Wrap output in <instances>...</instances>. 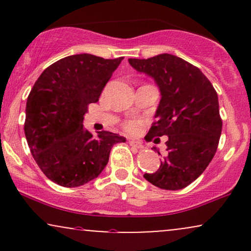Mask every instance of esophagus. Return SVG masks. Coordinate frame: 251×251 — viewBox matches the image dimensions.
Returning <instances> with one entry per match:
<instances>
[{
    "instance_id": "obj_1",
    "label": "esophagus",
    "mask_w": 251,
    "mask_h": 251,
    "mask_svg": "<svg viewBox=\"0 0 251 251\" xmlns=\"http://www.w3.org/2000/svg\"><path fill=\"white\" fill-rule=\"evenodd\" d=\"M128 144L131 146H133V148H137V149H142L143 148L142 144H140L139 142H137V140H134V139H128Z\"/></svg>"
}]
</instances>
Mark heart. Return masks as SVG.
Wrapping results in <instances>:
<instances>
[{"label":"heart","mask_w":251,"mask_h":251,"mask_svg":"<svg viewBox=\"0 0 251 251\" xmlns=\"http://www.w3.org/2000/svg\"><path fill=\"white\" fill-rule=\"evenodd\" d=\"M125 127L127 131L129 132H135L138 129V124L134 123V122H128L127 124L125 125Z\"/></svg>","instance_id":"1"}]
</instances>
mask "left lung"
<instances>
[{"instance_id": "8db88e82", "label": "left lung", "mask_w": 251, "mask_h": 251, "mask_svg": "<svg viewBox=\"0 0 251 251\" xmlns=\"http://www.w3.org/2000/svg\"><path fill=\"white\" fill-rule=\"evenodd\" d=\"M128 62L152 77L160 92L157 120L145 139L155 138V143L168 137L159 169L144 178L164 190L186 188L203 174L217 150L222 133L217 93L200 68L172 54Z\"/></svg>"}]
</instances>
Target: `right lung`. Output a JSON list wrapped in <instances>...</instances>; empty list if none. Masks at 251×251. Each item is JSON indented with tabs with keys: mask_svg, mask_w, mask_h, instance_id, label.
I'll list each match as a JSON object with an SVG mask.
<instances>
[{
	"mask_svg": "<svg viewBox=\"0 0 251 251\" xmlns=\"http://www.w3.org/2000/svg\"><path fill=\"white\" fill-rule=\"evenodd\" d=\"M122 60L66 56L34 83L25 105V134L36 164L54 183L76 188L93 180L107 165L112 146L126 142L108 131L94 137L83 127L87 106L99 100Z\"/></svg>",
	"mask_w": 251,
	"mask_h": 251,
	"instance_id": "add662e5",
	"label": "right lung"
}]
</instances>
